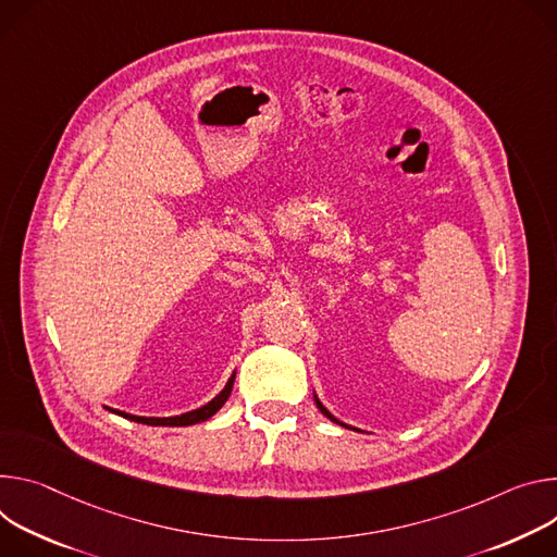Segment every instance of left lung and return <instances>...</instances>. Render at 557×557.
<instances>
[{
  "instance_id": "1",
  "label": "left lung",
  "mask_w": 557,
  "mask_h": 557,
  "mask_svg": "<svg viewBox=\"0 0 557 557\" xmlns=\"http://www.w3.org/2000/svg\"><path fill=\"white\" fill-rule=\"evenodd\" d=\"M314 400H317V407H319V409H321V411H323V413H325V416H327L332 422H338V420H336V418H334V416H332V413H330V411H327V409L321 405V400H319L317 396H314ZM338 424H343V422H338ZM343 426H347V424H343Z\"/></svg>"
}]
</instances>
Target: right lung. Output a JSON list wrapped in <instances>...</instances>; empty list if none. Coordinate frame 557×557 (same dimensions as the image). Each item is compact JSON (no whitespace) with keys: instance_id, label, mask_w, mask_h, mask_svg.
<instances>
[{"instance_id":"add662e5","label":"right lung","mask_w":557,"mask_h":557,"mask_svg":"<svg viewBox=\"0 0 557 557\" xmlns=\"http://www.w3.org/2000/svg\"><path fill=\"white\" fill-rule=\"evenodd\" d=\"M232 385H234V374L230 376L225 389H223L214 400H210L206 407L195 409V411H188V413H181V416H172V418H144V416H131V413H123V411H116V413L123 416V418H128V420H135V422H144V424H161V426H185V424H195V422L208 420L210 416H214V413L225 405V400L230 398Z\"/></svg>"}]
</instances>
